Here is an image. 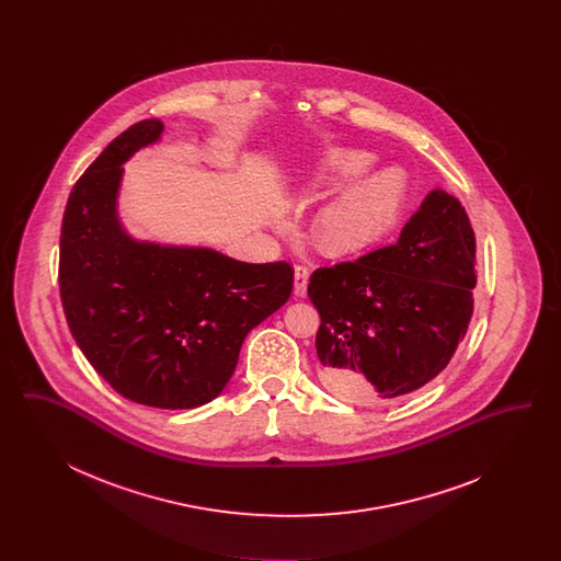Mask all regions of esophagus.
<instances>
[{
    "instance_id": "34e87169",
    "label": "esophagus",
    "mask_w": 561,
    "mask_h": 561,
    "mask_svg": "<svg viewBox=\"0 0 561 561\" xmlns=\"http://www.w3.org/2000/svg\"><path fill=\"white\" fill-rule=\"evenodd\" d=\"M307 284H309V268L302 265L294 267V294L305 296L307 294Z\"/></svg>"
}]
</instances>
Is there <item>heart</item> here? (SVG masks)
I'll use <instances>...</instances> for the list:
<instances>
[{
  "label": "heart",
  "mask_w": 561,
  "mask_h": 561,
  "mask_svg": "<svg viewBox=\"0 0 561 561\" xmlns=\"http://www.w3.org/2000/svg\"><path fill=\"white\" fill-rule=\"evenodd\" d=\"M370 151L343 149L330 156L323 185L336 187L373 168ZM405 181L398 168L380 170L336 195L316 220V240L328 254H348L378 240L393 222Z\"/></svg>",
  "instance_id": "heart-1"
}]
</instances>
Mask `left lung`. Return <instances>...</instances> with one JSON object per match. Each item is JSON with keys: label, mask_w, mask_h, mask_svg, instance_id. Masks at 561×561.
<instances>
[{"label": "left lung", "mask_w": 561, "mask_h": 561, "mask_svg": "<svg viewBox=\"0 0 561 561\" xmlns=\"http://www.w3.org/2000/svg\"><path fill=\"white\" fill-rule=\"evenodd\" d=\"M476 233L460 202L431 191L393 245L313 271L323 387L389 403L442 373L473 316Z\"/></svg>", "instance_id": "1"}]
</instances>
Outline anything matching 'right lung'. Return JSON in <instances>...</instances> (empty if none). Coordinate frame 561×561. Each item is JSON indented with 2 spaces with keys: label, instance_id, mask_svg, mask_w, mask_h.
<instances>
[{
  "label": "right lung",
  "instance_id": "add662e5",
  "mask_svg": "<svg viewBox=\"0 0 561 561\" xmlns=\"http://www.w3.org/2000/svg\"><path fill=\"white\" fill-rule=\"evenodd\" d=\"M161 133L160 119L134 124L81 174L62 216L58 286L78 347L119 396L187 410L220 396L245 334L290 298L294 268L124 231L122 163Z\"/></svg>",
  "mask_w": 561,
  "mask_h": 561
}]
</instances>
